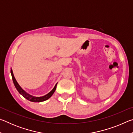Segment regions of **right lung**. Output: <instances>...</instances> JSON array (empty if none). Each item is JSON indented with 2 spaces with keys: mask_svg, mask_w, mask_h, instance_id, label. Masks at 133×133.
I'll return each instance as SVG.
<instances>
[{
  "mask_svg": "<svg viewBox=\"0 0 133 133\" xmlns=\"http://www.w3.org/2000/svg\"><path fill=\"white\" fill-rule=\"evenodd\" d=\"M10 73H11V75H12V77L13 83H14L15 86L16 87V89H17V90L18 91V92H19V93L21 94L22 96H23L24 98H26L27 100L30 101V102H44V101H46L50 97H51V96L53 95V93H55V91L56 90V86H57V83H56L55 86L54 87V88L52 90L49 92L48 94H46V95H44L43 96H42V97H35V96H31V95H30V94H29V93H28L27 92L24 91V90L22 89L21 86H20L19 84H18V83L17 82L16 80L15 77H14V75H13V71H12V69L10 70Z\"/></svg>",
  "mask_w": 133,
  "mask_h": 133,
  "instance_id": "add662e5",
  "label": "right lung"
}]
</instances>
